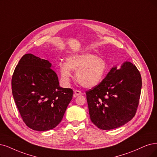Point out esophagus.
Here are the masks:
<instances>
[{
  "label": "esophagus",
  "mask_w": 157,
  "mask_h": 157,
  "mask_svg": "<svg viewBox=\"0 0 157 157\" xmlns=\"http://www.w3.org/2000/svg\"><path fill=\"white\" fill-rule=\"evenodd\" d=\"M74 93H75V94L76 95V96H79V95H81L82 94V91L81 90H74Z\"/></svg>",
  "instance_id": "1"
}]
</instances>
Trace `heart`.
Here are the masks:
<instances>
[{"instance_id": "b5f03b06", "label": "heart", "mask_w": 157, "mask_h": 157, "mask_svg": "<svg viewBox=\"0 0 157 157\" xmlns=\"http://www.w3.org/2000/svg\"><path fill=\"white\" fill-rule=\"evenodd\" d=\"M67 63H60L59 70L63 81L68 83L76 71L77 82L85 88H93L105 78L107 70L106 61L92 53L72 54L67 58Z\"/></svg>"}]
</instances>
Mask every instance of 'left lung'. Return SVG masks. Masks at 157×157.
Returning a JSON list of instances; mask_svg holds the SVG:
<instances>
[{"instance_id":"1","label":"left lung","mask_w":157,"mask_h":157,"mask_svg":"<svg viewBox=\"0 0 157 157\" xmlns=\"http://www.w3.org/2000/svg\"><path fill=\"white\" fill-rule=\"evenodd\" d=\"M142 89L140 72L131 62L113 67L102 82L86 91L90 118L96 126L110 130L129 121L136 113Z\"/></svg>"}]
</instances>
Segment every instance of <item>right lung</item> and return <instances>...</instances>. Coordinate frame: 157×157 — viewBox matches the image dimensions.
<instances>
[{"instance_id": "right-lung-1", "label": "right lung", "mask_w": 157, "mask_h": 157, "mask_svg": "<svg viewBox=\"0 0 157 157\" xmlns=\"http://www.w3.org/2000/svg\"><path fill=\"white\" fill-rule=\"evenodd\" d=\"M47 60L32 54L23 56L11 79L13 99L26 125L36 131L54 129L63 119L73 90L59 85Z\"/></svg>"}]
</instances>
